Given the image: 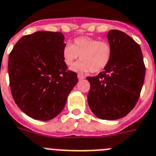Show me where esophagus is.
<instances>
[{
    "instance_id": "obj_1",
    "label": "esophagus",
    "mask_w": 156,
    "mask_h": 156,
    "mask_svg": "<svg viewBox=\"0 0 156 156\" xmlns=\"http://www.w3.org/2000/svg\"><path fill=\"white\" fill-rule=\"evenodd\" d=\"M78 79H79V80H82V79L85 78V76L82 75V74H78Z\"/></svg>"
}]
</instances>
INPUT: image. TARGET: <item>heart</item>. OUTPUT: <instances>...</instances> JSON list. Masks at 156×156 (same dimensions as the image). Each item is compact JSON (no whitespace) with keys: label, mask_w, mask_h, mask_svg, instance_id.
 I'll return each instance as SVG.
<instances>
[{"label":"heart","mask_w":156,"mask_h":156,"mask_svg":"<svg viewBox=\"0 0 156 156\" xmlns=\"http://www.w3.org/2000/svg\"><path fill=\"white\" fill-rule=\"evenodd\" d=\"M80 56L79 62L71 69L74 71L98 73L108 66L112 57V47L107 41H98L90 37H79L73 45L63 47L62 58L66 65L71 66Z\"/></svg>","instance_id":"heart-1"}]
</instances>
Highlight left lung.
Listing matches in <instances>:
<instances>
[{"label": "left lung", "instance_id": "8db88e82", "mask_svg": "<svg viewBox=\"0 0 156 156\" xmlns=\"http://www.w3.org/2000/svg\"><path fill=\"white\" fill-rule=\"evenodd\" d=\"M112 57L104 70L87 77L90 84L87 100L99 119H119L135 107L145 77V65L140 45L119 30L107 34Z\"/></svg>", "mask_w": 156, "mask_h": 156}]
</instances>
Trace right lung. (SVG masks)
<instances>
[{"mask_svg":"<svg viewBox=\"0 0 156 156\" xmlns=\"http://www.w3.org/2000/svg\"><path fill=\"white\" fill-rule=\"evenodd\" d=\"M64 35L38 31L22 37L9 56L8 71L12 98L34 119L47 121L62 111L77 84V73L69 70L62 58Z\"/></svg>","mask_w":156,"mask_h":156,"instance_id":"obj_1","label":"right lung"}]
</instances>
